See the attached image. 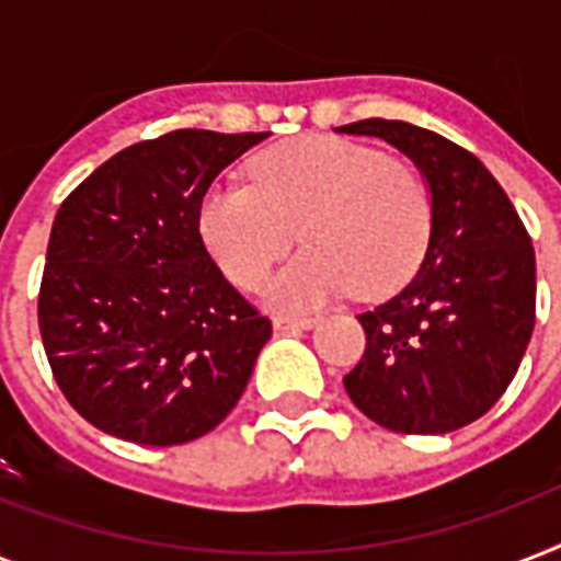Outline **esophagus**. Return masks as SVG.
I'll use <instances>...</instances> for the list:
<instances>
[{
    "label": "esophagus",
    "instance_id": "esophagus-1",
    "mask_svg": "<svg viewBox=\"0 0 561 561\" xmlns=\"http://www.w3.org/2000/svg\"><path fill=\"white\" fill-rule=\"evenodd\" d=\"M317 314H273V329L276 332H299V329H311L317 325Z\"/></svg>",
    "mask_w": 561,
    "mask_h": 561
}]
</instances>
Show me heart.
Segmentation results:
<instances>
[{
  "label": "heart",
  "instance_id": "b5f03b06",
  "mask_svg": "<svg viewBox=\"0 0 561 561\" xmlns=\"http://www.w3.org/2000/svg\"><path fill=\"white\" fill-rule=\"evenodd\" d=\"M201 236L238 288L267 285L276 308H308L355 290L387 297L419 271L434 232V194L416 165L334 136H299L253 160V186L220 183L201 203Z\"/></svg>",
  "mask_w": 561,
  "mask_h": 561
}]
</instances>
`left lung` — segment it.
I'll return each mask as SVG.
<instances>
[{"mask_svg": "<svg viewBox=\"0 0 561 561\" xmlns=\"http://www.w3.org/2000/svg\"><path fill=\"white\" fill-rule=\"evenodd\" d=\"M408 153L434 194L422 267L396 297L358 314L367 350L343 387L396 434L471 425L518 373L536 325V253L489 169L451 139L387 118L337 127Z\"/></svg>", "mask_w": 561, "mask_h": 561, "instance_id": "8db88e82", "label": "left lung"}]
</instances>
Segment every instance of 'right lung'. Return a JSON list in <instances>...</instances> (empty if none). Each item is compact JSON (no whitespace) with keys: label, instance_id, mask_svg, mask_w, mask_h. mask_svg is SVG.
Here are the masks:
<instances>
[{"label":"right lung","instance_id":"add662e5","mask_svg":"<svg viewBox=\"0 0 561 561\" xmlns=\"http://www.w3.org/2000/svg\"><path fill=\"white\" fill-rule=\"evenodd\" d=\"M267 134L171 130L92 171L55 215L37 323L66 401L136 445H180L238 404L273 325L206 253L211 180Z\"/></svg>","mask_w":561,"mask_h":561}]
</instances>
